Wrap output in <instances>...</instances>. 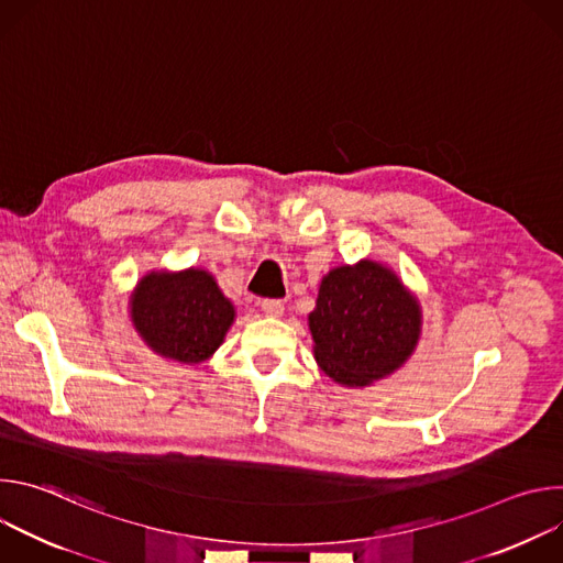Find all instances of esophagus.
I'll use <instances>...</instances> for the list:
<instances>
[{"instance_id": "1", "label": "esophagus", "mask_w": 563, "mask_h": 563, "mask_svg": "<svg viewBox=\"0 0 563 563\" xmlns=\"http://www.w3.org/2000/svg\"><path fill=\"white\" fill-rule=\"evenodd\" d=\"M261 311H263V313H267V316L278 318V316H283L285 305H283L280 300H263V302H261Z\"/></svg>"}]
</instances>
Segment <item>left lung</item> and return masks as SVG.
<instances>
[{
  "instance_id": "8db88e82",
  "label": "left lung",
  "mask_w": 563,
  "mask_h": 563,
  "mask_svg": "<svg viewBox=\"0 0 563 563\" xmlns=\"http://www.w3.org/2000/svg\"><path fill=\"white\" fill-rule=\"evenodd\" d=\"M309 332L320 369L341 385L365 387L412 356L421 305L389 267L361 261L320 280Z\"/></svg>"
}]
</instances>
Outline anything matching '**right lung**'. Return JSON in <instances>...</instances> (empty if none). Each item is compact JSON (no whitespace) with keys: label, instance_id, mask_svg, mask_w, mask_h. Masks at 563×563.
<instances>
[{"label":"right lung","instance_id":"obj_1","mask_svg":"<svg viewBox=\"0 0 563 563\" xmlns=\"http://www.w3.org/2000/svg\"><path fill=\"white\" fill-rule=\"evenodd\" d=\"M131 323L159 356L202 363L224 341L235 309L205 269L151 272L133 289Z\"/></svg>","mask_w":563,"mask_h":563}]
</instances>
